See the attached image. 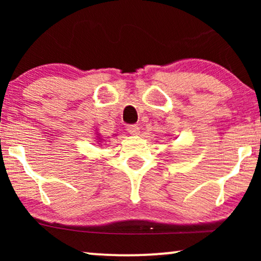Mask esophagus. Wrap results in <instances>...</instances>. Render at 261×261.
Listing matches in <instances>:
<instances>
[{"instance_id": "esophagus-1", "label": "esophagus", "mask_w": 261, "mask_h": 261, "mask_svg": "<svg viewBox=\"0 0 261 261\" xmlns=\"http://www.w3.org/2000/svg\"><path fill=\"white\" fill-rule=\"evenodd\" d=\"M127 130L132 135H139V133H140V129H139V126H137V124H130V126H128Z\"/></svg>"}]
</instances>
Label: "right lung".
Wrapping results in <instances>:
<instances>
[{"mask_svg":"<svg viewBox=\"0 0 261 261\" xmlns=\"http://www.w3.org/2000/svg\"><path fill=\"white\" fill-rule=\"evenodd\" d=\"M95 132H96V134H95V139H96V141H97V144H98V145H101L102 142H105V140H103L102 137H101V134L98 133L97 129H96Z\"/></svg>","mask_w":261,"mask_h":261,"instance_id":"add662e5","label":"right lung"}]
</instances>
